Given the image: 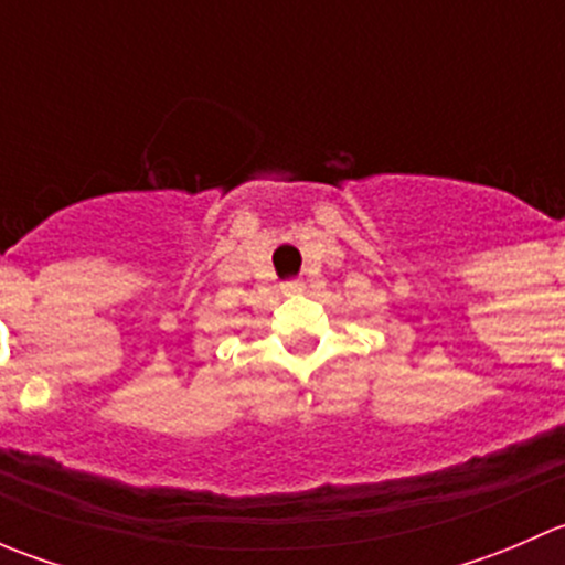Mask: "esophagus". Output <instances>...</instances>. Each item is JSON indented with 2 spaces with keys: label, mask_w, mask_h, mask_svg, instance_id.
<instances>
[{
  "label": "esophagus",
  "mask_w": 565,
  "mask_h": 565,
  "mask_svg": "<svg viewBox=\"0 0 565 565\" xmlns=\"http://www.w3.org/2000/svg\"><path fill=\"white\" fill-rule=\"evenodd\" d=\"M281 292L284 295H300L303 292V281H298V278H292V281H284Z\"/></svg>",
  "instance_id": "obj_1"
}]
</instances>
